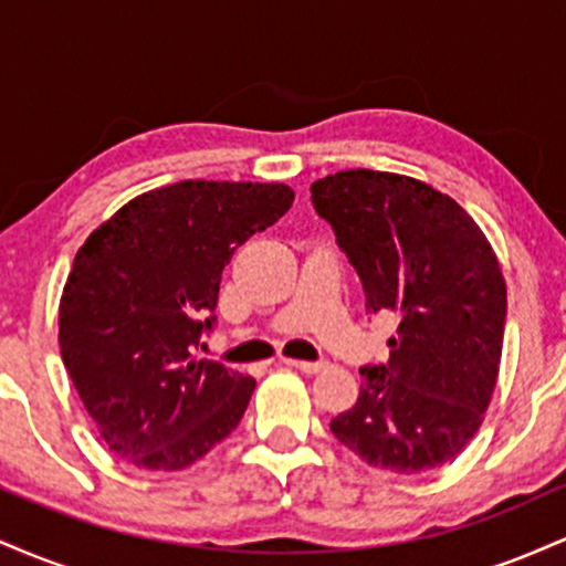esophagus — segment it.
Segmentation results:
<instances>
[{"label":"esophagus","mask_w":566,"mask_h":566,"mask_svg":"<svg viewBox=\"0 0 566 566\" xmlns=\"http://www.w3.org/2000/svg\"><path fill=\"white\" fill-rule=\"evenodd\" d=\"M287 365L301 369V373H305V375H316V373H322L324 367H327L324 361H301V359H287Z\"/></svg>","instance_id":"1"}]
</instances>
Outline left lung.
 Segmentation results:
<instances>
[{
	"mask_svg": "<svg viewBox=\"0 0 566 566\" xmlns=\"http://www.w3.org/2000/svg\"><path fill=\"white\" fill-rule=\"evenodd\" d=\"M311 201L359 274L367 314L399 324L388 361L359 369V399L329 431L382 471L450 463L495 391L505 329L495 252L458 201L407 175L343 170L316 180Z\"/></svg>",
	"mask_w": 566,
	"mask_h": 566,
	"instance_id": "8db88e82",
	"label": "left lung"
}]
</instances>
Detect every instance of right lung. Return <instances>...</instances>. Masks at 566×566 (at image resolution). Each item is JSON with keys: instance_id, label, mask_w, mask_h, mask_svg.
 <instances>
[{"instance_id": "right-lung-1", "label": "right lung", "mask_w": 566, "mask_h": 566, "mask_svg": "<svg viewBox=\"0 0 566 566\" xmlns=\"http://www.w3.org/2000/svg\"><path fill=\"white\" fill-rule=\"evenodd\" d=\"M284 184L180 180L127 201L74 258L57 314L63 365L108 450L180 471L242 420L255 380L193 359L223 269L292 207Z\"/></svg>"}]
</instances>
